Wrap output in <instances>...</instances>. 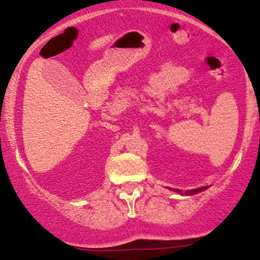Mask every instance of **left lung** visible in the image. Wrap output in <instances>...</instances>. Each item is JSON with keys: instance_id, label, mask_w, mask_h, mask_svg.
Segmentation results:
<instances>
[{"instance_id": "obj_1", "label": "left lung", "mask_w": 260, "mask_h": 260, "mask_svg": "<svg viewBox=\"0 0 260 260\" xmlns=\"http://www.w3.org/2000/svg\"><path fill=\"white\" fill-rule=\"evenodd\" d=\"M206 188H207V186L200 187V188H196V189H189V191H185V192H182V191H181V189H176V188H174V191L175 192H178V193H181V194H187V196H192V194H196V193H198V192L205 191Z\"/></svg>"}]
</instances>
